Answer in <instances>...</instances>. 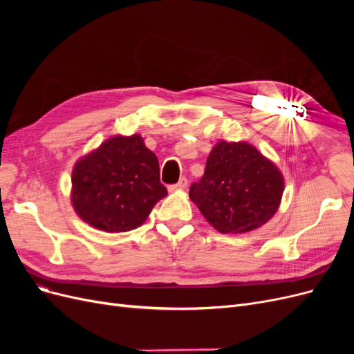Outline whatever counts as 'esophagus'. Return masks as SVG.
I'll return each instance as SVG.
<instances>
[{"instance_id":"esophagus-1","label":"esophagus","mask_w":354,"mask_h":354,"mask_svg":"<svg viewBox=\"0 0 354 354\" xmlns=\"http://www.w3.org/2000/svg\"><path fill=\"white\" fill-rule=\"evenodd\" d=\"M186 187H187V178L183 177V178H180V181H178L177 185L169 186L168 190H169V192H176V190H185Z\"/></svg>"}]
</instances>
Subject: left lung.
Segmentation results:
<instances>
[{
  "label": "left lung",
  "instance_id": "8db88e82",
  "mask_svg": "<svg viewBox=\"0 0 354 354\" xmlns=\"http://www.w3.org/2000/svg\"><path fill=\"white\" fill-rule=\"evenodd\" d=\"M285 180L277 165L246 142L220 140L189 198L220 233L261 227L279 209Z\"/></svg>",
  "mask_w": 354,
  "mask_h": 354
}]
</instances>
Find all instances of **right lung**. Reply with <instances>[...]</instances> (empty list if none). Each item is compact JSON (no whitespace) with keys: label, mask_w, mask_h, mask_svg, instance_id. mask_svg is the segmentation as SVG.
Listing matches in <instances>:
<instances>
[{"label":"right lung","mask_w":354,"mask_h":354,"mask_svg":"<svg viewBox=\"0 0 354 354\" xmlns=\"http://www.w3.org/2000/svg\"><path fill=\"white\" fill-rule=\"evenodd\" d=\"M167 195L159 181L158 158L140 134L108 138L72 169V207L82 221L102 232L142 226Z\"/></svg>","instance_id":"1"}]
</instances>
